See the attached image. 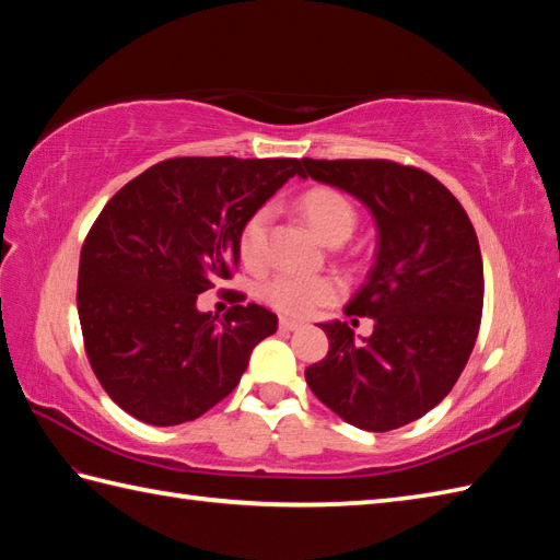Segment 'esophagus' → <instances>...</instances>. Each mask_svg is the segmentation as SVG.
Instances as JSON below:
<instances>
[{
	"mask_svg": "<svg viewBox=\"0 0 560 560\" xmlns=\"http://www.w3.org/2000/svg\"><path fill=\"white\" fill-rule=\"evenodd\" d=\"M279 327H281L283 331H295V329H301V327H303V323H299V319L281 317V319H279Z\"/></svg>",
	"mask_w": 560,
	"mask_h": 560,
	"instance_id": "obj_1",
	"label": "esophagus"
}]
</instances>
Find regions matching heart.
<instances>
[{
	"label": "heart",
	"instance_id": "1",
	"mask_svg": "<svg viewBox=\"0 0 560 560\" xmlns=\"http://www.w3.org/2000/svg\"><path fill=\"white\" fill-rule=\"evenodd\" d=\"M299 209L311 223L319 241L327 245H339L353 233L359 211L353 201L335 187H311L299 199ZM269 207L255 209L237 233V253L249 267H257L267 253L269 233ZM261 301L277 307L283 315L305 317L317 307L335 303L341 295V283L331 277H299V273H277L267 279L259 289Z\"/></svg>",
	"mask_w": 560,
	"mask_h": 560
}]
</instances>
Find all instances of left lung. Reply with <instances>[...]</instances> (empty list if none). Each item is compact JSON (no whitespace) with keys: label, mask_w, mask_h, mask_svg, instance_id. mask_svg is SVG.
I'll list each match as a JSON object with an SVG mask.
<instances>
[{"label":"left lung","mask_w":560,"mask_h":560,"mask_svg":"<svg viewBox=\"0 0 560 560\" xmlns=\"http://www.w3.org/2000/svg\"><path fill=\"white\" fill-rule=\"evenodd\" d=\"M303 177L361 199L377 223L375 265L347 315L375 327L319 325L329 351L305 371L315 397L363 431L407 425L443 401L477 343L483 261L457 197L431 173L383 159H303ZM353 323V319H351Z\"/></svg>","instance_id":"8db88e82"}]
</instances>
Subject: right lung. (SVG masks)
<instances>
[{"instance_id":"add662e5","label":"right lung","mask_w":560,"mask_h":560,"mask_svg":"<svg viewBox=\"0 0 560 560\" xmlns=\"http://www.w3.org/2000/svg\"><path fill=\"white\" fill-rule=\"evenodd\" d=\"M301 168L299 159H168L103 207L81 247L77 305L89 363L117 407L177 425L241 383L277 315L247 303L219 319L197 311V295L233 277L241 225Z\"/></svg>"}]
</instances>
